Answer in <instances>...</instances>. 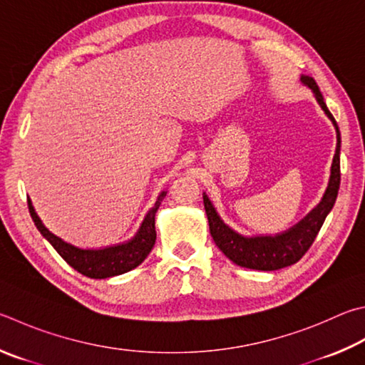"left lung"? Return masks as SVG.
<instances>
[{"label":"left lung","mask_w":365,"mask_h":365,"mask_svg":"<svg viewBox=\"0 0 365 365\" xmlns=\"http://www.w3.org/2000/svg\"><path fill=\"white\" fill-rule=\"evenodd\" d=\"M300 81L303 86H307V88L313 91L316 102L319 103L321 110L326 113L330 121H332L336 132V148L332 168H330L329 183L319 204H317L314 209H311L300 222L295 223L294 227H290L289 230L282 231V233L244 236L241 233H237V231H235L231 227H228V225L222 220V217L218 215V212L209 200V196L202 193L204 209L205 214H207L212 240L215 241L217 247L220 249L231 262L244 268L258 271H274L297 263L304 254H307L311 244L314 242L324 220H326L329 212L334 207L336 195H339L341 145L339 125H336L332 113L329 111L326 102H324V97L314 79L311 76L302 75Z\"/></svg>","instance_id":"left-lung-1"}]
</instances>
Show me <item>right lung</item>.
Instances as JSON below:
<instances>
[{"label":"right lung","instance_id":"1","mask_svg":"<svg viewBox=\"0 0 365 365\" xmlns=\"http://www.w3.org/2000/svg\"><path fill=\"white\" fill-rule=\"evenodd\" d=\"M165 195H168V191H161L153 207H150L137 233L130 240L98 249L78 247L75 244L62 240L61 236L54 235L49 228H46L41 218L38 217L30 197H26V201H29V210L33 222H35V227L44 240L57 250V254L78 273L88 276L91 279H105V277L128 273V271L137 268L148 257L156 241L155 217Z\"/></svg>","mask_w":365,"mask_h":365}]
</instances>
